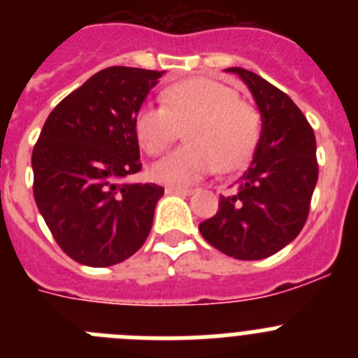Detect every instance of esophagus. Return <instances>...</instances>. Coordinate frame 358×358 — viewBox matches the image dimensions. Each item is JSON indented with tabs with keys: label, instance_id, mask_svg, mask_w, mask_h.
<instances>
[{
	"label": "esophagus",
	"instance_id": "34e87169",
	"mask_svg": "<svg viewBox=\"0 0 358 358\" xmlns=\"http://www.w3.org/2000/svg\"><path fill=\"white\" fill-rule=\"evenodd\" d=\"M166 194L170 195H192L194 189L192 188H181V186H166Z\"/></svg>",
	"mask_w": 358,
	"mask_h": 358
}]
</instances>
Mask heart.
Instances as JSON below:
<instances>
[{"label":"heart","instance_id":"obj_1","mask_svg":"<svg viewBox=\"0 0 358 358\" xmlns=\"http://www.w3.org/2000/svg\"><path fill=\"white\" fill-rule=\"evenodd\" d=\"M163 106L147 102L136 110L134 132L145 152L156 156L185 129L186 145L152 164V177L170 186H188L220 172L242 169L260 140V115L211 78H188L169 85Z\"/></svg>","mask_w":358,"mask_h":358}]
</instances>
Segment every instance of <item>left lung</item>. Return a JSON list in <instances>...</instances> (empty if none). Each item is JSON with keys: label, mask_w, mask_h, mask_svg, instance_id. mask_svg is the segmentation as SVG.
<instances>
[{"label": "left lung", "mask_w": 358, "mask_h": 358, "mask_svg": "<svg viewBox=\"0 0 358 358\" xmlns=\"http://www.w3.org/2000/svg\"><path fill=\"white\" fill-rule=\"evenodd\" d=\"M251 91L262 120L249 169L215 217L199 224L210 245L236 260H264L303 229L317 185L315 136L299 107L256 73L227 68Z\"/></svg>", "instance_id": "left-lung-1"}]
</instances>
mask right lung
Returning <instances> with one entry per match:
<instances>
[{
  "instance_id": "right-lung-1",
  "label": "right lung",
  "mask_w": 358,
  "mask_h": 358,
  "mask_svg": "<svg viewBox=\"0 0 358 358\" xmlns=\"http://www.w3.org/2000/svg\"><path fill=\"white\" fill-rule=\"evenodd\" d=\"M164 71L113 66L50 113L31 152L34 197L62 251L87 267L127 260L147 240L164 189L141 170L136 110Z\"/></svg>"
}]
</instances>
